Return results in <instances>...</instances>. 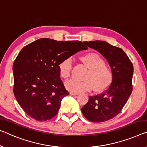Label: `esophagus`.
Listing matches in <instances>:
<instances>
[{
  "label": "esophagus",
  "instance_id": "esophagus-1",
  "mask_svg": "<svg viewBox=\"0 0 147 147\" xmlns=\"http://www.w3.org/2000/svg\"><path fill=\"white\" fill-rule=\"evenodd\" d=\"M70 94L71 95H78V93H75V92H70Z\"/></svg>",
  "mask_w": 147,
  "mask_h": 147
}]
</instances>
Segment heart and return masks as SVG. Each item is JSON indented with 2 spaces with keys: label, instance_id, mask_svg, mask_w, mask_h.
Instances as JSON below:
<instances>
[{
  "label": "heart",
  "instance_id": "1",
  "mask_svg": "<svg viewBox=\"0 0 147 147\" xmlns=\"http://www.w3.org/2000/svg\"><path fill=\"white\" fill-rule=\"evenodd\" d=\"M81 61L89 68L85 76V80L71 79L65 82L69 90L75 93L90 91L93 87L96 92H102L110 86L113 80V72L106 66V62L99 55L90 53L80 58ZM73 69V60L67 57L61 61L58 65L59 73L61 78L67 79L71 76Z\"/></svg>",
  "mask_w": 147,
  "mask_h": 147
}]
</instances>
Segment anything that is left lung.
Returning a JSON list of instances; mask_svg holds the SVG:
<instances>
[{
	"instance_id": "obj_1",
	"label": "left lung",
	"mask_w": 147,
	"mask_h": 147,
	"mask_svg": "<svg viewBox=\"0 0 147 147\" xmlns=\"http://www.w3.org/2000/svg\"><path fill=\"white\" fill-rule=\"evenodd\" d=\"M88 47L100 52L110 65L113 80L104 93L90 96L82 112L92 122H104L121 112L133 90V66L129 58L121 48L103 41L84 42Z\"/></svg>"
}]
</instances>
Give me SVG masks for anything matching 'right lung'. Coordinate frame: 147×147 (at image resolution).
<instances>
[{
    "label": "right lung",
    "instance_id": "1",
    "mask_svg": "<svg viewBox=\"0 0 147 147\" xmlns=\"http://www.w3.org/2000/svg\"><path fill=\"white\" fill-rule=\"evenodd\" d=\"M83 49L80 41L41 38L23 47L13 64L15 98L33 119L45 121L54 117L61 100L69 95L59 73L61 61Z\"/></svg>",
    "mask_w": 147,
    "mask_h": 147
}]
</instances>
